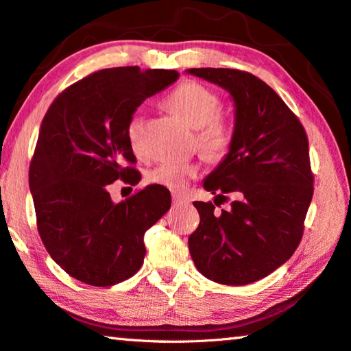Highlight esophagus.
I'll return each instance as SVG.
<instances>
[{
  "mask_svg": "<svg viewBox=\"0 0 351 351\" xmlns=\"http://www.w3.org/2000/svg\"><path fill=\"white\" fill-rule=\"evenodd\" d=\"M171 201H173V206H181L187 203V198L182 197V195H171Z\"/></svg>",
  "mask_w": 351,
  "mask_h": 351,
  "instance_id": "1",
  "label": "esophagus"
}]
</instances>
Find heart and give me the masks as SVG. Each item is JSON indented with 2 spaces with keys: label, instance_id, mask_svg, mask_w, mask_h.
I'll use <instances>...</instances> for the list:
<instances>
[{
  "label": "heart",
  "instance_id": "heart-1",
  "mask_svg": "<svg viewBox=\"0 0 351 351\" xmlns=\"http://www.w3.org/2000/svg\"><path fill=\"white\" fill-rule=\"evenodd\" d=\"M169 108L180 116L190 127L197 128V139L201 152L207 159L219 162L229 156L235 144V123L221 114V99L215 91L195 80H186L178 85L165 100ZM142 125L144 117L134 114L130 119L127 136L134 153L142 154ZM199 164L165 161L148 173V181L169 190L180 192L187 182L197 178Z\"/></svg>",
  "mask_w": 351,
  "mask_h": 351
}]
</instances>
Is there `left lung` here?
<instances>
[{
    "label": "left lung",
    "instance_id": "obj_1",
    "mask_svg": "<svg viewBox=\"0 0 351 351\" xmlns=\"http://www.w3.org/2000/svg\"><path fill=\"white\" fill-rule=\"evenodd\" d=\"M190 74L217 83L235 102V144L206 178L212 201H195L199 226L189 251L204 277L223 285H247L289 260L304 235L314 192L304 125L278 94L240 69L193 68Z\"/></svg>",
    "mask_w": 351,
    "mask_h": 351
}]
</instances>
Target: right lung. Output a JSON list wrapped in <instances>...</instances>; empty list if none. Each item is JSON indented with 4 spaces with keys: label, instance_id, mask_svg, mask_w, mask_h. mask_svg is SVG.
I'll list each match as a JSON object with an SVG mask.
<instances>
[{
    "label": "right lung",
    "instance_id": "add662e5",
    "mask_svg": "<svg viewBox=\"0 0 351 351\" xmlns=\"http://www.w3.org/2000/svg\"><path fill=\"white\" fill-rule=\"evenodd\" d=\"M178 77L169 69H100L58 94L45 114L29 187L46 251L77 280L111 287L144 263V234L170 209V192L153 184L116 204L108 186L141 181L128 122Z\"/></svg>",
    "mask_w": 351,
    "mask_h": 351
}]
</instances>
